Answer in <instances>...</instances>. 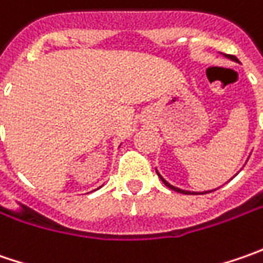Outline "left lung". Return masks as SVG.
Listing matches in <instances>:
<instances>
[{
    "label": "left lung",
    "instance_id": "left-lung-1",
    "mask_svg": "<svg viewBox=\"0 0 263 263\" xmlns=\"http://www.w3.org/2000/svg\"><path fill=\"white\" fill-rule=\"evenodd\" d=\"M222 57H226V58H228V60H231V61H234V63H238V60L234 55H226V54H222ZM157 174H158V176H159V178L162 180V183H164L165 186L170 187V189H173V190H176V192H178V193H183V195H205V193H211V192L217 190V189H214V190H205V192H190V190H184V189H180V187L173 186L171 183H168L167 180H165L164 177L161 176V173H159L158 170H157ZM231 178H233V177H231Z\"/></svg>",
    "mask_w": 263,
    "mask_h": 263
}]
</instances>
